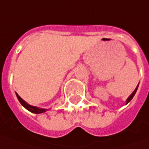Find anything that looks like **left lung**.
<instances>
[{
	"label": "left lung",
	"instance_id": "8db88e82",
	"mask_svg": "<svg viewBox=\"0 0 149 149\" xmlns=\"http://www.w3.org/2000/svg\"><path fill=\"white\" fill-rule=\"evenodd\" d=\"M138 87H139V84H138V86L136 87V89H135L134 90V92H133V93H132L131 95H129V98H128V99L126 100V104H129V102L131 101V100H132V99L134 98V96L135 94H136V92H137V89H138Z\"/></svg>",
	"mask_w": 149,
	"mask_h": 149
}]
</instances>
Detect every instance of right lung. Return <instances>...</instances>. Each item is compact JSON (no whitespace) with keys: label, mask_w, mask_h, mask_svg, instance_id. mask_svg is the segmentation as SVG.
Returning <instances> with one entry per match:
<instances>
[{"label":"right lung","mask_w":149,"mask_h":149,"mask_svg":"<svg viewBox=\"0 0 149 149\" xmlns=\"http://www.w3.org/2000/svg\"><path fill=\"white\" fill-rule=\"evenodd\" d=\"M16 97H17L18 100L20 101V103L21 104V105L23 106L24 108H26L27 110H29L30 112H31V113H36V114H38V113H45V112H46L47 110H48L47 109H40V108H38V107H36V106H32L31 105V104H29L28 103H26L25 100H22L20 96L18 95V94H16Z\"/></svg>","instance_id":"add662e5"}]
</instances>
